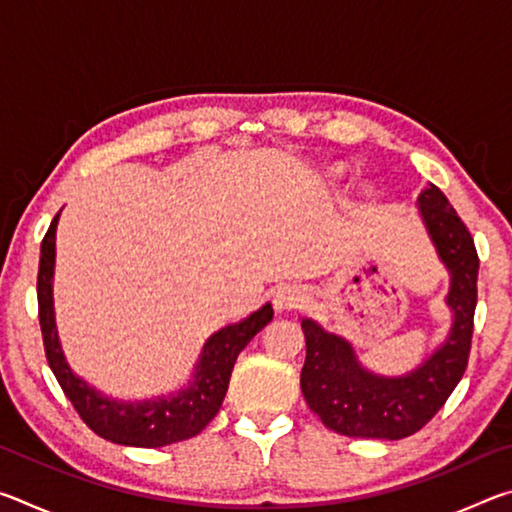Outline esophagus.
Instances as JSON below:
<instances>
[{"label":"esophagus","instance_id":"1","mask_svg":"<svg viewBox=\"0 0 512 512\" xmlns=\"http://www.w3.org/2000/svg\"><path fill=\"white\" fill-rule=\"evenodd\" d=\"M302 302H305V291L296 287V284H284L273 296L275 309H298Z\"/></svg>","mask_w":512,"mask_h":512}]
</instances>
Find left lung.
Masks as SVG:
<instances>
[{"instance_id":"obj_1","label":"left lung","mask_w":512,"mask_h":512,"mask_svg":"<svg viewBox=\"0 0 512 512\" xmlns=\"http://www.w3.org/2000/svg\"><path fill=\"white\" fill-rule=\"evenodd\" d=\"M418 203L440 259L452 271L447 302L454 309V327L443 348L411 375L377 377L359 366L343 339L325 332L314 320H302L307 339V359L300 372L302 395L325 427L341 436H413L443 409L470 359L479 277L474 239L436 185L424 189Z\"/></svg>"}]
</instances>
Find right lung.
Returning <instances> with one entry per match:
<instances>
[{"mask_svg": "<svg viewBox=\"0 0 512 512\" xmlns=\"http://www.w3.org/2000/svg\"><path fill=\"white\" fill-rule=\"evenodd\" d=\"M54 216L40 246L38 268V318L42 329V343L49 368L54 370L60 388L79 413V418L97 433V436L117 445L131 447H167L201 433L219 413L223 397L228 393L230 375L239 352L250 339L273 318V307L264 305L244 323L223 327L205 343L201 363L196 368V381L187 391H180L171 400H153L142 404L110 402L94 388L72 375L60 352L54 309H51V277H54L56 255V225Z\"/></svg>", "mask_w": 512, "mask_h": 512, "instance_id": "obj_1", "label": "right lung"}]
</instances>
